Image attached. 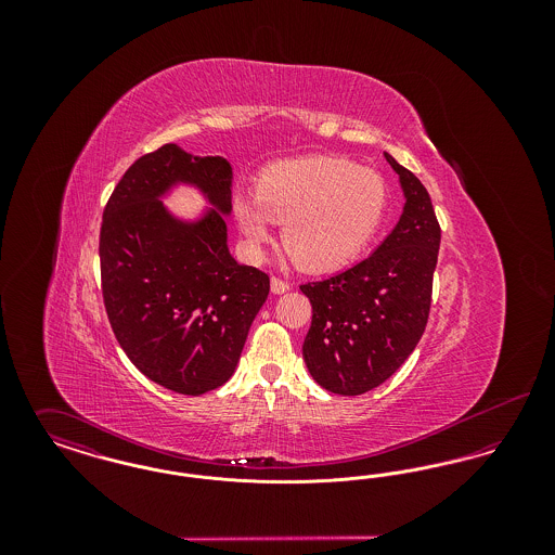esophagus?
<instances>
[{"mask_svg": "<svg viewBox=\"0 0 555 555\" xmlns=\"http://www.w3.org/2000/svg\"><path fill=\"white\" fill-rule=\"evenodd\" d=\"M270 289H272L274 295H281V293L289 291V283L283 281V279H279V276H272V279H270Z\"/></svg>", "mask_w": 555, "mask_h": 555, "instance_id": "1", "label": "esophagus"}]
</instances>
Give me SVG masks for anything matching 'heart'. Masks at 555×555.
I'll return each instance as SVG.
<instances>
[{
	"mask_svg": "<svg viewBox=\"0 0 555 555\" xmlns=\"http://www.w3.org/2000/svg\"><path fill=\"white\" fill-rule=\"evenodd\" d=\"M387 199V183L376 170L314 156L264 168L256 193L233 195V216L254 258L264 256L274 224H285L283 245L293 262L328 272L364 254L385 220Z\"/></svg>",
	"mask_w": 555,
	"mask_h": 555,
	"instance_id": "1",
	"label": "heart"
}]
</instances>
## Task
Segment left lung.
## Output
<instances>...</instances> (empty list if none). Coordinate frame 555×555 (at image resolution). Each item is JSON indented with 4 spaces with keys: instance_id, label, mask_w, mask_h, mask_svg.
Wrapping results in <instances>:
<instances>
[{
    "instance_id": "1",
    "label": "left lung",
    "mask_w": 555,
    "mask_h": 555,
    "mask_svg": "<svg viewBox=\"0 0 555 555\" xmlns=\"http://www.w3.org/2000/svg\"><path fill=\"white\" fill-rule=\"evenodd\" d=\"M385 158L405 197L396 229L366 260L299 287L312 304L306 366L337 396L383 385L416 349L430 312L441 229L423 183L387 152Z\"/></svg>"
}]
</instances>
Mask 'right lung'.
Here are the masks:
<instances>
[{"mask_svg": "<svg viewBox=\"0 0 555 555\" xmlns=\"http://www.w3.org/2000/svg\"><path fill=\"white\" fill-rule=\"evenodd\" d=\"M195 185L211 204L197 221L177 219L160 197ZM233 168L166 143L125 172L107 199L102 293L112 331L132 364L162 387L202 396L237 369L270 279L238 264L227 245Z\"/></svg>", "mask_w": 555, "mask_h": 555, "instance_id": "add662e5", "label": "right lung"}]
</instances>
